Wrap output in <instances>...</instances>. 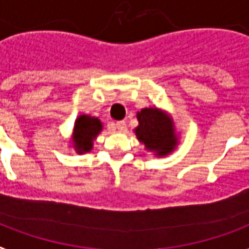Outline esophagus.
Instances as JSON below:
<instances>
[{
    "label": "esophagus",
    "instance_id": "34e87169",
    "mask_svg": "<svg viewBox=\"0 0 249 249\" xmlns=\"http://www.w3.org/2000/svg\"><path fill=\"white\" fill-rule=\"evenodd\" d=\"M126 127H127V124H126V122H124V121H119V122L115 123V128H117V130H119V131H123V130H126Z\"/></svg>",
    "mask_w": 249,
    "mask_h": 249
}]
</instances>
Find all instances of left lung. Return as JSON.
Here are the masks:
<instances>
[{"label": "left lung", "instance_id": "obj_1", "mask_svg": "<svg viewBox=\"0 0 249 249\" xmlns=\"http://www.w3.org/2000/svg\"><path fill=\"white\" fill-rule=\"evenodd\" d=\"M139 126L134 130L138 141L157 157H166L177 147L174 122L167 112L157 107L143 108L137 114Z\"/></svg>", "mask_w": 249, "mask_h": 249}]
</instances>
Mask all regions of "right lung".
Returning a JSON list of instances; mask_svg holds the SVG:
<instances>
[{
	"mask_svg": "<svg viewBox=\"0 0 249 249\" xmlns=\"http://www.w3.org/2000/svg\"><path fill=\"white\" fill-rule=\"evenodd\" d=\"M102 131V122L90 115H79L74 123L72 130V147L78 154L89 152L92 148V142Z\"/></svg>",
	"mask_w": 249,
	"mask_h": 249,
	"instance_id": "right-lung-1",
	"label": "right lung"
}]
</instances>
